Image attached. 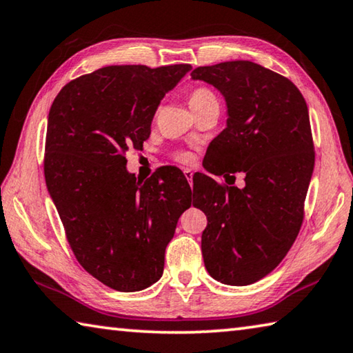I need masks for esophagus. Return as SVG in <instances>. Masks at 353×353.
<instances>
[{"label": "esophagus", "mask_w": 353, "mask_h": 353, "mask_svg": "<svg viewBox=\"0 0 353 353\" xmlns=\"http://www.w3.org/2000/svg\"><path fill=\"white\" fill-rule=\"evenodd\" d=\"M184 176H186V180L189 183H192V176H194V170L192 169H184Z\"/></svg>", "instance_id": "esophagus-1"}]
</instances>
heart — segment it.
<instances>
[{"label": "heart", "mask_w": 353, "mask_h": 353, "mask_svg": "<svg viewBox=\"0 0 353 353\" xmlns=\"http://www.w3.org/2000/svg\"><path fill=\"white\" fill-rule=\"evenodd\" d=\"M215 96L212 94V91H209L208 88H195L190 91L189 94V105L190 107H195V105H199L201 102H206L209 99H214ZM175 159L180 161L183 164H190L194 163V154L190 152H176L175 153Z\"/></svg>", "instance_id": "1"}]
</instances>
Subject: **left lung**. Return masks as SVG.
<instances>
[{
    "instance_id": "1",
    "label": "left lung",
    "mask_w": 353,
    "mask_h": 353,
    "mask_svg": "<svg viewBox=\"0 0 353 353\" xmlns=\"http://www.w3.org/2000/svg\"><path fill=\"white\" fill-rule=\"evenodd\" d=\"M190 76L215 86L228 108L206 170L234 181V172L245 175L243 188L203 175L196 208L208 217L205 267L226 285H250L282 262L304 220L314 167L308 108L293 82L248 60L200 66Z\"/></svg>"
}]
</instances>
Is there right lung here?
Masks as SVG:
<instances>
[{"mask_svg": "<svg viewBox=\"0 0 353 353\" xmlns=\"http://www.w3.org/2000/svg\"><path fill=\"white\" fill-rule=\"evenodd\" d=\"M192 66L117 65L71 80L49 110L45 180L74 256L117 292H139L163 276L165 246L190 208L175 169L136 181L125 165L141 148L161 99Z\"/></svg>", "mask_w": 353, "mask_h": 353, "instance_id": "obj_1", "label": "right lung"}]
</instances>
